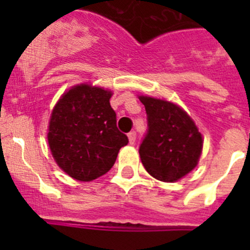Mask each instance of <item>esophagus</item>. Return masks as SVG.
I'll return each instance as SVG.
<instances>
[{
    "instance_id": "34e87169",
    "label": "esophagus",
    "mask_w": 250,
    "mask_h": 250,
    "mask_svg": "<svg viewBox=\"0 0 250 250\" xmlns=\"http://www.w3.org/2000/svg\"><path fill=\"white\" fill-rule=\"evenodd\" d=\"M127 136H129L130 144H135V140H136V131H130L129 134H127Z\"/></svg>"
}]
</instances>
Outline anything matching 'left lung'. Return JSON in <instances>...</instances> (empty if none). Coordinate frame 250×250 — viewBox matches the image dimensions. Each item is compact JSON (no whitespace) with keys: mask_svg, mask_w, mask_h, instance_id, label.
<instances>
[{"mask_svg":"<svg viewBox=\"0 0 250 250\" xmlns=\"http://www.w3.org/2000/svg\"><path fill=\"white\" fill-rule=\"evenodd\" d=\"M147 130L139 147L147 173L161 182H175L198 164L203 139L187 112L175 104L140 96Z\"/></svg>","mask_w":250,"mask_h":250,"instance_id":"left-lung-1","label":"left lung"}]
</instances>
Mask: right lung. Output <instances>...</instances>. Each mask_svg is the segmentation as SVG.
<instances>
[{
  "label": "right lung",
  "instance_id": "1",
  "mask_svg": "<svg viewBox=\"0 0 250 250\" xmlns=\"http://www.w3.org/2000/svg\"><path fill=\"white\" fill-rule=\"evenodd\" d=\"M111 92L90 85L68 90L52 110L48 145L57 165L81 182L109 171L129 139L116 126Z\"/></svg>",
  "mask_w": 250,
  "mask_h": 250
}]
</instances>
